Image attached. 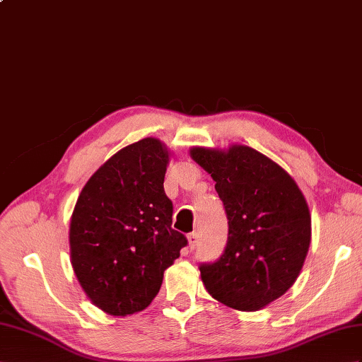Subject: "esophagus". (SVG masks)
<instances>
[{"label":"esophagus","mask_w":362,"mask_h":362,"mask_svg":"<svg viewBox=\"0 0 362 362\" xmlns=\"http://www.w3.org/2000/svg\"><path fill=\"white\" fill-rule=\"evenodd\" d=\"M189 247L190 249H195L197 245H198V241H199V235H198V232H192V233H189Z\"/></svg>","instance_id":"esophagus-1"}]
</instances>
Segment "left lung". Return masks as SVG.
I'll return each mask as SVG.
<instances>
[{
    "mask_svg": "<svg viewBox=\"0 0 362 362\" xmlns=\"http://www.w3.org/2000/svg\"><path fill=\"white\" fill-rule=\"evenodd\" d=\"M190 155L216 181L228 224L221 257L199 264L202 283L219 303L259 310L284 295L303 269L312 236L304 195L292 176L252 147H195Z\"/></svg>",
    "mask_w": 362,
    "mask_h": 362,
    "instance_id": "1",
    "label": "left lung"
}]
</instances>
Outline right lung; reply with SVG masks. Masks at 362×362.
<instances>
[{
  "mask_svg": "<svg viewBox=\"0 0 362 362\" xmlns=\"http://www.w3.org/2000/svg\"><path fill=\"white\" fill-rule=\"evenodd\" d=\"M169 153L144 138L115 153L81 190L70 221V257L79 284L113 316L144 310L164 270L187 238L172 228L173 204L164 192Z\"/></svg>",
  "mask_w": 362,
  "mask_h": 362,
  "instance_id": "1",
  "label": "right lung"
}]
</instances>
